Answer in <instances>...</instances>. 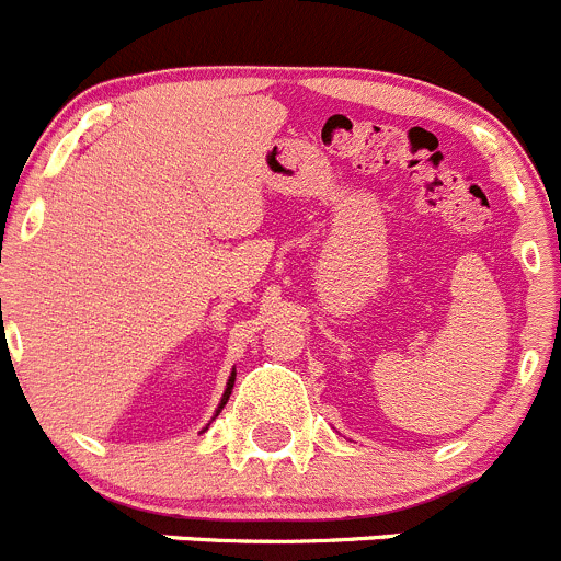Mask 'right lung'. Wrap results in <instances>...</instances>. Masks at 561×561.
<instances>
[{
  "label": "right lung",
  "instance_id": "add662e5",
  "mask_svg": "<svg viewBox=\"0 0 561 561\" xmlns=\"http://www.w3.org/2000/svg\"><path fill=\"white\" fill-rule=\"evenodd\" d=\"M232 386H236V369H232V373H230V380H227V389H225V394H221V402H219V408H216V416H219V411H221V408L227 405V400H230V394H232Z\"/></svg>",
  "mask_w": 561,
  "mask_h": 561
}]
</instances>
